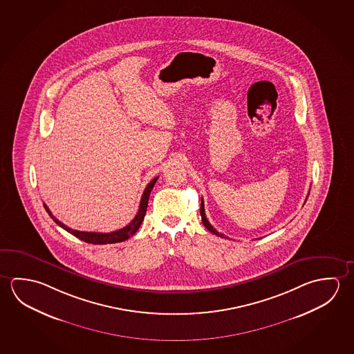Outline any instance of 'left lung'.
<instances>
[{
	"label": "left lung",
	"mask_w": 354,
	"mask_h": 354,
	"mask_svg": "<svg viewBox=\"0 0 354 354\" xmlns=\"http://www.w3.org/2000/svg\"><path fill=\"white\" fill-rule=\"evenodd\" d=\"M200 214H201V218H203V226L206 227L207 230H209V232L214 233L216 236H218V237H225L222 233H218L216 230H214V227L211 226V223H209V220H207V217H206V214H205V207H203V201H201V209H200Z\"/></svg>",
	"instance_id": "left-lung-1"
}]
</instances>
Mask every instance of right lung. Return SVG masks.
Instances as JSON below:
<instances>
[{"label":"right lung","instance_id":"obj_1","mask_svg":"<svg viewBox=\"0 0 354 354\" xmlns=\"http://www.w3.org/2000/svg\"><path fill=\"white\" fill-rule=\"evenodd\" d=\"M157 180L158 176L157 178H154V179L151 180V183H149V184L147 185V187H145V192H143L142 198H140V209H138V212L136 214V217L132 220V222H131L129 225H127V226L121 228V230L115 231V232H82V231L71 230L70 227L65 226L64 223H62L60 221L57 220V217H54V216H53L52 212H50V209H48V206L46 203H43V206H44V209L47 211L48 214L52 217L53 221H54L58 226L62 227V228H64L65 231H68V232L71 233L73 236H75V237L79 238V239H82V241L86 242V243H118V242H123V241H126L128 238L132 237L134 233L138 231V228H140V225H142V222L145 220V212H147V206H148V200H149V195H151V189H153L154 185H156Z\"/></svg>","mask_w":354,"mask_h":354}]
</instances>
